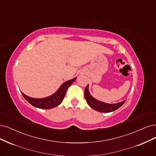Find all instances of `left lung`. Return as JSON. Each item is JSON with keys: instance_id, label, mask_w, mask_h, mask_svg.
I'll return each mask as SVG.
<instances>
[{"instance_id": "1", "label": "left lung", "mask_w": 156, "mask_h": 156, "mask_svg": "<svg viewBox=\"0 0 156 156\" xmlns=\"http://www.w3.org/2000/svg\"><path fill=\"white\" fill-rule=\"evenodd\" d=\"M88 84L87 87H86L84 90V98L86 101H87L88 105L93 108L94 110L98 111L99 112H111L113 111H115L125 103L126 101H123L120 102V103H115V104H108L103 103V102L100 101L99 100H97L94 98L91 95L89 89H88Z\"/></svg>"}]
</instances>
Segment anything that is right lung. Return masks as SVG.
Wrapping results in <instances>:
<instances>
[{"label": "right lung", "mask_w": 156, "mask_h": 156, "mask_svg": "<svg viewBox=\"0 0 156 156\" xmlns=\"http://www.w3.org/2000/svg\"><path fill=\"white\" fill-rule=\"evenodd\" d=\"M76 78L77 77H75L64 82L54 94L44 98H33L25 95L23 92H21V94L29 103L36 108L41 109H51L55 108L62 103L64 96L66 95L67 89L76 80Z\"/></svg>", "instance_id": "1"}]
</instances>
